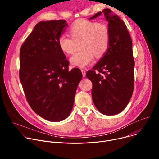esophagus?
I'll return each mask as SVG.
<instances>
[{
    "label": "esophagus",
    "instance_id": "34e87169",
    "mask_svg": "<svg viewBox=\"0 0 159 159\" xmlns=\"http://www.w3.org/2000/svg\"><path fill=\"white\" fill-rule=\"evenodd\" d=\"M81 72H82V75H83V77H85V71L84 70H83V69H81Z\"/></svg>",
    "mask_w": 159,
    "mask_h": 159
}]
</instances>
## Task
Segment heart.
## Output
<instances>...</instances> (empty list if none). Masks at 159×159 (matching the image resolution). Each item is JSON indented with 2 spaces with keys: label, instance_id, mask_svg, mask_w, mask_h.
<instances>
[{
  "label": "heart",
  "instance_id": "b5f03b06",
  "mask_svg": "<svg viewBox=\"0 0 159 159\" xmlns=\"http://www.w3.org/2000/svg\"><path fill=\"white\" fill-rule=\"evenodd\" d=\"M69 33L72 37L61 34L58 39L60 50L68 55L74 53L75 42L82 40V51L75 53L70 59L72 65L84 68L91 63L94 56L101 57L107 52L110 41L109 30L104 22L78 19L70 26Z\"/></svg>",
  "mask_w": 159,
  "mask_h": 159
}]
</instances>
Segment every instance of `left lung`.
I'll return each instance as SVG.
<instances>
[{"label": "left lung", "mask_w": 159, "mask_h": 159, "mask_svg": "<svg viewBox=\"0 0 159 159\" xmlns=\"http://www.w3.org/2000/svg\"><path fill=\"white\" fill-rule=\"evenodd\" d=\"M102 12L108 22L109 45L93 70L86 73V77L93 82L92 97L96 108L102 114L111 116L123 111L130 101L134 61L132 41L125 22L109 9ZM101 14L102 12H99L89 19Z\"/></svg>", "instance_id": "1"}]
</instances>
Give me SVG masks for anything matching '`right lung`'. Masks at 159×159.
Instances as JSON below:
<instances>
[{
	"label": "right lung",
	"mask_w": 159,
	"mask_h": 159,
	"mask_svg": "<svg viewBox=\"0 0 159 159\" xmlns=\"http://www.w3.org/2000/svg\"><path fill=\"white\" fill-rule=\"evenodd\" d=\"M68 24L63 20L41 21L22 44L19 78L32 109L43 118L57 122L72 110L82 74L69 70V61L58 45Z\"/></svg>",
	"instance_id": "add662e5"
}]
</instances>
